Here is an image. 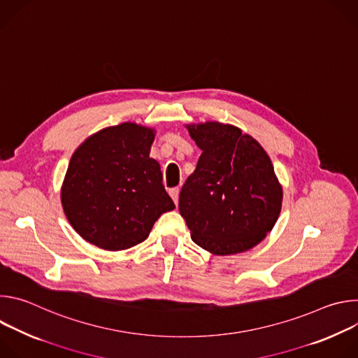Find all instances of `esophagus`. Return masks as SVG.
Here are the masks:
<instances>
[{"label": "esophagus", "mask_w": 358, "mask_h": 358, "mask_svg": "<svg viewBox=\"0 0 358 358\" xmlns=\"http://www.w3.org/2000/svg\"><path fill=\"white\" fill-rule=\"evenodd\" d=\"M169 192H170V196L173 198V201H174L176 206H178V195H180V188H178V187H174V188H171Z\"/></svg>", "instance_id": "obj_1"}]
</instances>
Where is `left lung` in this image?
<instances>
[{"label":"left lung","instance_id":"left-lung-1","mask_svg":"<svg viewBox=\"0 0 358 358\" xmlns=\"http://www.w3.org/2000/svg\"><path fill=\"white\" fill-rule=\"evenodd\" d=\"M188 131L202 150L178 199L192 241L215 255L258 245L276 224L283 195L266 151L231 124L208 122Z\"/></svg>","mask_w":358,"mask_h":358}]
</instances>
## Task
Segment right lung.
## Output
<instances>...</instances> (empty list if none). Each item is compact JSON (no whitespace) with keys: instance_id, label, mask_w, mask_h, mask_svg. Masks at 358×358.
<instances>
[{"instance_id":"add662e5","label":"right lung","mask_w":358,"mask_h":358,"mask_svg":"<svg viewBox=\"0 0 358 358\" xmlns=\"http://www.w3.org/2000/svg\"><path fill=\"white\" fill-rule=\"evenodd\" d=\"M152 140V129L122 123L94 133L73 152L61 198L85 241L106 250L129 249L176 208L160 164L150 159Z\"/></svg>"}]
</instances>
